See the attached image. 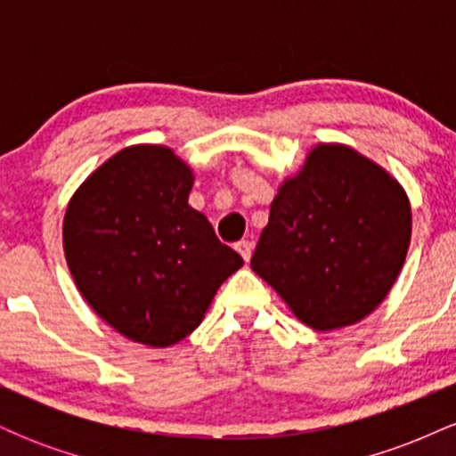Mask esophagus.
I'll return each instance as SVG.
<instances>
[{
    "label": "esophagus",
    "instance_id": "obj_1",
    "mask_svg": "<svg viewBox=\"0 0 456 456\" xmlns=\"http://www.w3.org/2000/svg\"><path fill=\"white\" fill-rule=\"evenodd\" d=\"M235 250L242 255L244 261H250V255H253V242H248V240H240V242L235 244Z\"/></svg>",
    "mask_w": 456,
    "mask_h": 456
}]
</instances>
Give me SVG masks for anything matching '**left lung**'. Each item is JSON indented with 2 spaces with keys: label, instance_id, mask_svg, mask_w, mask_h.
<instances>
[{
  "label": "left lung",
  "instance_id": "obj_1",
  "mask_svg": "<svg viewBox=\"0 0 456 456\" xmlns=\"http://www.w3.org/2000/svg\"><path fill=\"white\" fill-rule=\"evenodd\" d=\"M411 240L407 192L343 143H319L279 186L250 268L302 323L354 326L390 294Z\"/></svg>",
  "mask_w": 456,
  "mask_h": 456
}]
</instances>
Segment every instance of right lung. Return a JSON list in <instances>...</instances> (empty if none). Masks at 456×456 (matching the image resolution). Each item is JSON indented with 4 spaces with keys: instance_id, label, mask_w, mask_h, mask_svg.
Masks as SVG:
<instances>
[{
    "instance_id": "1",
    "label": "right lung",
    "mask_w": 456,
    "mask_h": 456,
    "mask_svg": "<svg viewBox=\"0 0 456 456\" xmlns=\"http://www.w3.org/2000/svg\"><path fill=\"white\" fill-rule=\"evenodd\" d=\"M192 184L174 150L141 143L104 160L68 201L61 233L75 285L134 343H180L244 265L188 206Z\"/></svg>"
}]
</instances>
